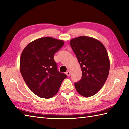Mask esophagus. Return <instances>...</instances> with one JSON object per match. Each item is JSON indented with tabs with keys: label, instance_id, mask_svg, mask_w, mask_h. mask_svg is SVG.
Instances as JSON below:
<instances>
[{
	"label": "esophagus",
	"instance_id": "1",
	"mask_svg": "<svg viewBox=\"0 0 129 129\" xmlns=\"http://www.w3.org/2000/svg\"><path fill=\"white\" fill-rule=\"evenodd\" d=\"M66 74L68 76H70L71 75V72L69 70H68L67 72H66Z\"/></svg>",
	"mask_w": 129,
	"mask_h": 129
}]
</instances>
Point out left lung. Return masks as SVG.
I'll list each match as a JSON object with an SVG mask.
<instances>
[{
	"mask_svg": "<svg viewBox=\"0 0 129 129\" xmlns=\"http://www.w3.org/2000/svg\"><path fill=\"white\" fill-rule=\"evenodd\" d=\"M70 45L82 72L81 79L74 83L76 89L83 96H93L103 86L109 72L107 50L98 40L89 36L71 39Z\"/></svg>",
	"mask_w": 129,
	"mask_h": 129,
	"instance_id": "8db88e82",
	"label": "left lung"
}]
</instances>
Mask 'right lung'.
<instances>
[{"label":"right lung","mask_w":129,"mask_h":129,"mask_svg":"<svg viewBox=\"0 0 129 129\" xmlns=\"http://www.w3.org/2000/svg\"><path fill=\"white\" fill-rule=\"evenodd\" d=\"M64 44L62 40L45 37L31 42L22 51L20 61L21 74L30 89L40 98L55 95L67 77L57 70L53 59L55 53Z\"/></svg>","instance_id":"obj_1"}]
</instances>
